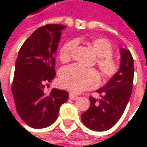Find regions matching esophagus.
Returning a JSON list of instances; mask_svg holds the SVG:
<instances>
[{"mask_svg": "<svg viewBox=\"0 0 147 147\" xmlns=\"http://www.w3.org/2000/svg\"><path fill=\"white\" fill-rule=\"evenodd\" d=\"M69 98H70L71 99H72V100H76V99H77V98H78V97H77V96H76V95L73 94V93H70Z\"/></svg>", "mask_w": 147, "mask_h": 147, "instance_id": "1", "label": "esophagus"}]
</instances>
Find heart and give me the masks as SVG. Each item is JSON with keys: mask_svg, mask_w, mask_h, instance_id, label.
<instances>
[{"mask_svg": "<svg viewBox=\"0 0 147 147\" xmlns=\"http://www.w3.org/2000/svg\"><path fill=\"white\" fill-rule=\"evenodd\" d=\"M76 45V42L71 40L61 47L60 61L67 62L71 60ZM88 45L98 56L97 65L102 76L107 78L113 77L119 71V65L111 56L113 55V47L109 41L105 38H98L92 39ZM98 83L99 75L96 70L92 68H84L78 65L64 68L60 76L61 87L76 93L97 87Z\"/></svg>", "mask_w": 147, "mask_h": 147, "instance_id": "1", "label": "heart"}]
</instances>
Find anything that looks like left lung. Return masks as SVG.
<instances>
[{"label": "left lung", "mask_w": 147, "mask_h": 147, "mask_svg": "<svg viewBox=\"0 0 147 147\" xmlns=\"http://www.w3.org/2000/svg\"><path fill=\"white\" fill-rule=\"evenodd\" d=\"M118 72L104 87L97 90L100 99L90 97V107L82 114V123L90 129L105 131L119 121L130 98L134 79V60L129 49H120Z\"/></svg>", "instance_id": "1"}]
</instances>
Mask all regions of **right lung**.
Segmentation results:
<instances>
[{"label": "right lung", "mask_w": 147, "mask_h": 147, "mask_svg": "<svg viewBox=\"0 0 147 147\" xmlns=\"http://www.w3.org/2000/svg\"><path fill=\"white\" fill-rule=\"evenodd\" d=\"M60 24H47L36 29L23 43L15 63L11 86L17 111L28 126L41 129L51 125L57 119L60 107L69 93L53 88L44 91L55 76V55L60 40Z\"/></svg>", "instance_id": "obj_1"}]
</instances>
